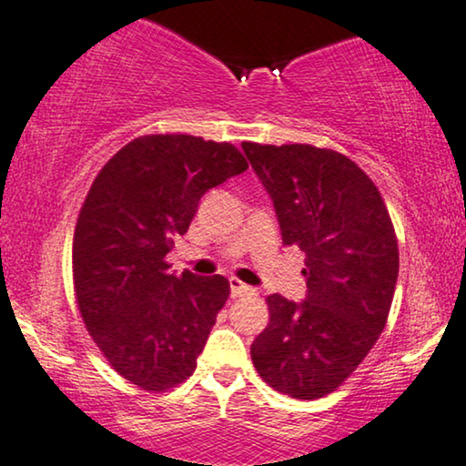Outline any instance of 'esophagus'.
<instances>
[{
  "mask_svg": "<svg viewBox=\"0 0 466 466\" xmlns=\"http://www.w3.org/2000/svg\"><path fill=\"white\" fill-rule=\"evenodd\" d=\"M228 285H231V295L233 298H239V295H246V293H252L255 291V289L252 287H248L246 282H241L239 278H228Z\"/></svg>",
  "mask_w": 466,
  "mask_h": 466,
  "instance_id": "obj_1",
  "label": "esophagus"
}]
</instances>
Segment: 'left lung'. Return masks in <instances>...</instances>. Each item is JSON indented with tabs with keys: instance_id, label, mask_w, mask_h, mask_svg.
<instances>
[{
	"instance_id": "left-lung-1",
	"label": "left lung",
	"mask_w": 466,
	"mask_h": 466,
	"mask_svg": "<svg viewBox=\"0 0 466 466\" xmlns=\"http://www.w3.org/2000/svg\"><path fill=\"white\" fill-rule=\"evenodd\" d=\"M268 188L282 244L306 252L308 295H268L269 323L250 347L269 388L317 400L355 372L388 323L398 239L374 181L351 158L308 143H241Z\"/></svg>"
}]
</instances>
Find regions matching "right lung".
<instances>
[{"label":"right lung","mask_w":466,"mask_h":466,"mask_svg":"<svg viewBox=\"0 0 466 466\" xmlns=\"http://www.w3.org/2000/svg\"><path fill=\"white\" fill-rule=\"evenodd\" d=\"M248 162L235 145L192 135H145L96 175L72 239V282L83 323L108 366L145 391L195 372L231 285L225 276L168 271L201 197Z\"/></svg>","instance_id":"add662e5"}]
</instances>
